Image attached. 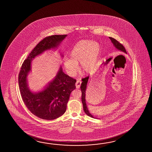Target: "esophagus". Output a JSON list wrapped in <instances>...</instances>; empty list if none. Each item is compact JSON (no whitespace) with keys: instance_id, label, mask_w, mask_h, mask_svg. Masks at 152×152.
Returning <instances> with one entry per match:
<instances>
[{"instance_id":"obj_1","label":"esophagus","mask_w":152,"mask_h":152,"mask_svg":"<svg viewBox=\"0 0 152 152\" xmlns=\"http://www.w3.org/2000/svg\"><path fill=\"white\" fill-rule=\"evenodd\" d=\"M81 84V81L80 80H77L76 83H75V86L77 88H79L80 87Z\"/></svg>"}]
</instances>
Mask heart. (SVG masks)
<instances>
[{
  "label": "heart",
  "mask_w": 152,
  "mask_h": 152,
  "mask_svg": "<svg viewBox=\"0 0 152 152\" xmlns=\"http://www.w3.org/2000/svg\"><path fill=\"white\" fill-rule=\"evenodd\" d=\"M100 52V45L97 42L88 40L77 42L69 54L71 59L65 58L64 60V65L68 75L71 77L75 75L79 64H80L81 70L84 73L92 71L97 65Z\"/></svg>",
  "instance_id": "heart-1"
}]
</instances>
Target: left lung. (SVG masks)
Wrapping results in <instances>:
<instances>
[{"label":"left lung","instance_id":"1","mask_svg":"<svg viewBox=\"0 0 152 152\" xmlns=\"http://www.w3.org/2000/svg\"><path fill=\"white\" fill-rule=\"evenodd\" d=\"M109 39H111V42L113 43L114 47L116 48L118 50H119L120 51L124 52V53H125L126 54V49L123 47V45L121 43H120V42H118V41H117L116 39H113V37H109ZM88 78H89V76L82 79L83 82H82V83L81 84L80 86L81 91V92H82L81 100H82V103H83V105L84 112L88 116L94 118V117L90 113L89 111H88V109H87V105H86V99H85V95H86L85 94H86V90L87 82H88Z\"/></svg>","mask_w":152,"mask_h":152}]
</instances>
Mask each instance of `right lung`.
Listing matches in <instances>:
<instances>
[{"instance_id":"add662e5","label":"right lung","mask_w":152,"mask_h":152,"mask_svg":"<svg viewBox=\"0 0 152 152\" xmlns=\"http://www.w3.org/2000/svg\"><path fill=\"white\" fill-rule=\"evenodd\" d=\"M66 36H50L39 42L23 62L18 75L20 92L26 107L43 120H54L65 113L70 94L75 88L76 80L63 72L60 66L54 79L43 90L34 93L28 87L27 77L31 71L32 59L46 50L57 48Z\"/></svg>"}]
</instances>
